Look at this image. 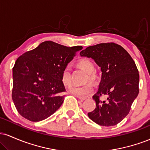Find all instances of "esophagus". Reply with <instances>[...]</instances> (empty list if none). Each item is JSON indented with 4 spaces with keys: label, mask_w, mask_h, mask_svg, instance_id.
Returning <instances> with one entry per match:
<instances>
[{
    "label": "esophagus",
    "mask_w": 150,
    "mask_h": 150,
    "mask_svg": "<svg viewBox=\"0 0 150 150\" xmlns=\"http://www.w3.org/2000/svg\"><path fill=\"white\" fill-rule=\"evenodd\" d=\"M76 97L78 98L79 99H80L81 101H84V100H85V99H88V98H89L87 97H80V96H76Z\"/></svg>",
    "instance_id": "1"
}]
</instances>
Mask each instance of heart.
Returning a JSON list of instances; mask_svg holds the SVG:
<instances>
[{
	"label": "heart",
	"mask_w": 150,
	"mask_h": 150,
	"mask_svg": "<svg viewBox=\"0 0 150 150\" xmlns=\"http://www.w3.org/2000/svg\"><path fill=\"white\" fill-rule=\"evenodd\" d=\"M79 66L85 70L87 73V76L86 80L95 81L97 78V75L94 72V63L89 58H81L77 62ZM62 81L63 84L67 87L70 86L72 83V74H71V66L70 65H65L62 71L61 75ZM93 85L90 82L83 84V85H73L70 87L68 91L74 94V95L83 97L93 92Z\"/></svg>",
	"instance_id": "heart-1"
}]
</instances>
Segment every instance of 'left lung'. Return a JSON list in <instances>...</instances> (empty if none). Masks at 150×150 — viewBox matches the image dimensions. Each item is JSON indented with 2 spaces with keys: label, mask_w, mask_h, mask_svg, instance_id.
<instances>
[{
  "label": "left lung",
  "mask_w": 150,
  "mask_h": 150,
  "mask_svg": "<svg viewBox=\"0 0 150 150\" xmlns=\"http://www.w3.org/2000/svg\"><path fill=\"white\" fill-rule=\"evenodd\" d=\"M81 56L92 58L101 68V82L93 96L96 108L88 113L91 120L103 126L119 123L129 113L139 93L138 70L130 55L115 43H101L86 48ZM104 96L107 99L101 100Z\"/></svg>",
  "instance_id": "left-lung-1"
}]
</instances>
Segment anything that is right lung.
Instances as JSON below:
<instances>
[{
	"label": "right lung",
	"instance_id": "obj_1",
	"mask_svg": "<svg viewBox=\"0 0 150 150\" xmlns=\"http://www.w3.org/2000/svg\"><path fill=\"white\" fill-rule=\"evenodd\" d=\"M82 49L46 41L17 59L13 68L12 98L22 117L40 121L60 108L66 92L62 71Z\"/></svg>",
	"mask_w": 150,
	"mask_h": 150
}]
</instances>
